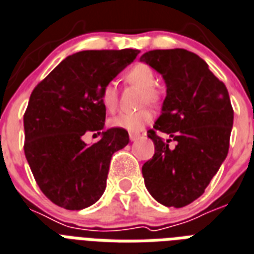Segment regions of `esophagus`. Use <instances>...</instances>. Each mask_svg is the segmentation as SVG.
Masks as SVG:
<instances>
[{
	"instance_id": "obj_1",
	"label": "esophagus",
	"mask_w": 254,
	"mask_h": 254,
	"mask_svg": "<svg viewBox=\"0 0 254 254\" xmlns=\"http://www.w3.org/2000/svg\"><path fill=\"white\" fill-rule=\"evenodd\" d=\"M129 138L131 141H135L137 138H140V133H129Z\"/></svg>"
}]
</instances>
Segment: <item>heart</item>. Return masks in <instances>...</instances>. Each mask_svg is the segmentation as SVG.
<instances>
[{
  "label": "heart",
  "instance_id": "b5f03b06",
  "mask_svg": "<svg viewBox=\"0 0 254 254\" xmlns=\"http://www.w3.org/2000/svg\"><path fill=\"white\" fill-rule=\"evenodd\" d=\"M124 81L127 84L135 85L142 88V102L144 104H156L160 100V93L153 84L156 81L154 71L146 64H135L124 73ZM100 100L109 113H113L119 105V89L114 82H108L102 86ZM153 120L152 110L141 109L133 113H121L110 120V127L124 129L127 131H140Z\"/></svg>",
  "mask_w": 254,
  "mask_h": 254
}]
</instances>
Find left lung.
Listing matches in <instances>:
<instances>
[{
    "mask_svg": "<svg viewBox=\"0 0 254 254\" xmlns=\"http://www.w3.org/2000/svg\"><path fill=\"white\" fill-rule=\"evenodd\" d=\"M141 61L166 84L162 113L148 131L154 154L142 166L145 187L165 206L183 208L202 196L228 156L233 108L222 81L208 64L185 49L150 50ZM162 131L176 141L157 134Z\"/></svg>",
    "mask_w": 254,
    "mask_h": 254,
    "instance_id": "8db88e82",
    "label": "left lung"
}]
</instances>
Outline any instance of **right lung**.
Wrapping results in <instances>:
<instances>
[{"label": "right lung", "mask_w": 254, "mask_h": 254, "mask_svg": "<svg viewBox=\"0 0 254 254\" xmlns=\"http://www.w3.org/2000/svg\"><path fill=\"white\" fill-rule=\"evenodd\" d=\"M140 50H85L71 54L37 85L24 114L25 157L41 191L69 210L88 208L106 188L112 156L129 142L124 129L102 131V86L133 63Z\"/></svg>", "instance_id": "add662e5"}]
</instances>
